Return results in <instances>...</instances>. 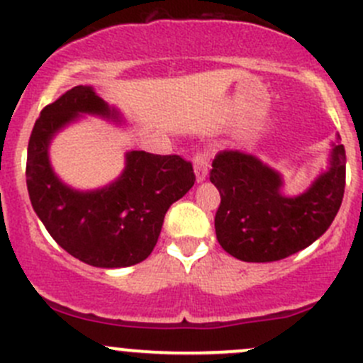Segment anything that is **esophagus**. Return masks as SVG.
Listing matches in <instances>:
<instances>
[{
  "mask_svg": "<svg viewBox=\"0 0 363 363\" xmlns=\"http://www.w3.org/2000/svg\"><path fill=\"white\" fill-rule=\"evenodd\" d=\"M208 167H211V160H208V155L205 152H199L193 160V168H195V175H196V182H202L207 179L208 174Z\"/></svg>",
  "mask_w": 363,
  "mask_h": 363,
  "instance_id": "34e87169",
  "label": "esophagus"
}]
</instances>
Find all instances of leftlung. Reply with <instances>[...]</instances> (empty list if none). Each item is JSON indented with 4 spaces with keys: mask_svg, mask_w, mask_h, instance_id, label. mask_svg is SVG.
Returning <instances> with one entry per match:
<instances>
[{
    "mask_svg": "<svg viewBox=\"0 0 363 363\" xmlns=\"http://www.w3.org/2000/svg\"><path fill=\"white\" fill-rule=\"evenodd\" d=\"M332 144L330 167L307 191L283 193V177L256 156L223 151L212 161L211 182L221 195L214 226L221 247L237 259L277 262L306 250L332 225L346 184L344 145Z\"/></svg>",
    "mask_w": 363,
    "mask_h": 363,
    "instance_id": "8db88e82",
    "label": "left lung"
}]
</instances>
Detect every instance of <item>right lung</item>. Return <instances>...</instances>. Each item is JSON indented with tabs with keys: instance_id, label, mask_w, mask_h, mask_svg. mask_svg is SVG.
<instances>
[{
	"instance_id": "add662e5",
	"label": "right lung",
	"mask_w": 363,
	"mask_h": 363,
	"mask_svg": "<svg viewBox=\"0 0 363 363\" xmlns=\"http://www.w3.org/2000/svg\"><path fill=\"white\" fill-rule=\"evenodd\" d=\"M84 113L123 123L119 111L91 86H75L47 105L28 144L29 200L47 232L77 259L101 269L135 265L155 250L170 205L195 184L193 167L177 155L130 151L123 174L108 186L93 191L69 188L50 167L49 145Z\"/></svg>"
}]
</instances>
